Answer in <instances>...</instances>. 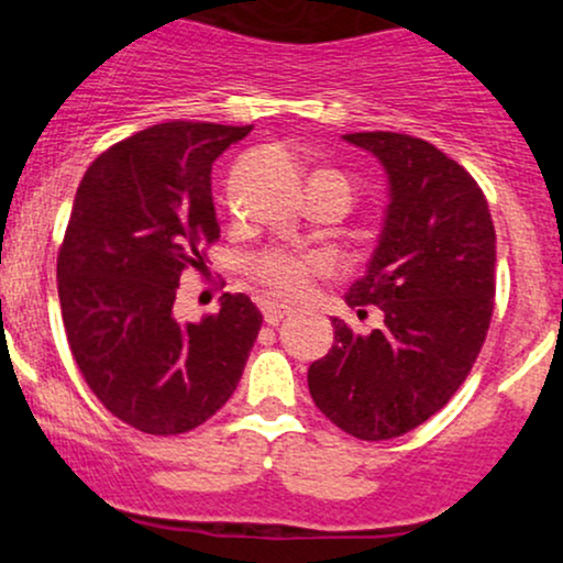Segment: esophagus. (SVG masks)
Wrapping results in <instances>:
<instances>
[{
    "instance_id": "34e87169",
    "label": "esophagus",
    "mask_w": 563,
    "mask_h": 563,
    "mask_svg": "<svg viewBox=\"0 0 563 563\" xmlns=\"http://www.w3.org/2000/svg\"><path fill=\"white\" fill-rule=\"evenodd\" d=\"M262 314H264V322H267V325H277V322L288 318L290 309L288 307H280V303H264Z\"/></svg>"
}]
</instances>
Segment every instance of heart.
I'll return each instance as SVG.
<instances>
[{
  "mask_svg": "<svg viewBox=\"0 0 563 563\" xmlns=\"http://www.w3.org/2000/svg\"><path fill=\"white\" fill-rule=\"evenodd\" d=\"M322 269L320 256H299L288 251H264L251 262V273L269 294L280 299H299L307 294L309 280Z\"/></svg>",
  "mask_w": 563,
  "mask_h": 563,
  "instance_id": "heart-1",
  "label": "heart"
}]
</instances>
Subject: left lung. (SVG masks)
<instances>
[{"label":"left lung","mask_w":563,"mask_h":563,"mask_svg":"<svg viewBox=\"0 0 563 563\" xmlns=\"http://www.w3.org/2000/svg\"><path fill=\"white\" fill-rule=\"evenodd\" d=\"M389 179V206L365 275L346 303L380 309L367 335L333 320V346L309 365L314 405L346 434L402 437L450 402L487 339L495 299V224L474 177L431 142L354 132Z\"/></svg>","instance_id":"1"}]
</instances>
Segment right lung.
<instances>
[{"label":"right lung","mask_w":563,"mask_h":563,"mask_svg":"<svg viewBox=\"0 0 563 563\" xmlns=\"http://www.w3.org/2000/svg\"><path fill=\"white\" fill-rule=\"evenodd\" d=\"M251 126L169 121L115 142L84 174L57 254L68 346L115 418L169 437L196 429L243 376L262 328L245 294L200 322L174 318L179 277L219 238L211 164Z\"/></svg>","instance_id":"1"}]
</instances>
